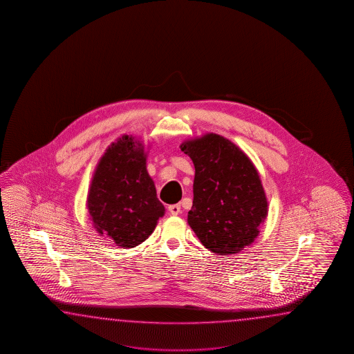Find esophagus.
I'll list each match as a JSON object with an SVG mask.
<instances>
[{
    "label": "esophagus",
    "mask_w": 354,
    "mask_h": 354,
    "mask_svg": "<svg viewBox=\"0 0 354 354\" xmlns=\"http://www.w3.org/2000/svg\"><path fill=\"white\" fill-rule=\"evenodd\" d=\"M168 211H169V214L171 215H178L180 212V203H176V205H169L168 206Z\"/></svg>",
    "instance_id": "esophagus-1"
}]
</instances>
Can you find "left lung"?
<instances>
[{
  "label": "left lung",
  "instance_id": "left-lung-1",
  "mask_svg": "<svg viewBox=\"0 0 354 354\" xmlns=\"http://www.w3.org/2000/svg\"><path fill=\"white\" fill-rule=\"evenodd\" d=\"M195 166L188 225L205 248L220 256L252 244L268 212L263 186L252 160L218 134L180 144Z\"/></svg>",
  "mask_w": 354,
  "mask_h": 354
}]
</instances>
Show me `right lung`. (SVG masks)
Here are the masks:
<instances>
[{
	"label": "right lung",
	"mask_w": 354,
	"mask_h": 354,
	"mask_svg": "<svg viewBox=\"0 0 354 354\" xmlns=\"http://www.w3.org/2000/svg\"><path fill=\"white\" fill-rule=\"evenodd\" d=\"M145 160L143 145L124 136L107 148L91 182L87 207L93 226L121 248L143 243L165 215Z\"/></svg>",
	"instance_id": "obj_1"
}]
</instances>
